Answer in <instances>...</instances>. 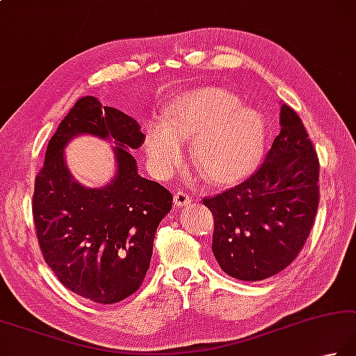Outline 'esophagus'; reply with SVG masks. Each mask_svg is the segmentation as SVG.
I'll use <instances>...</instances> for the list:
<instances>
[{"label":"esophagus","mask_w":356,"mask_h":356,"mask_svg":"<svg viewBox=\"0 0 356 356\" xmlns=\"http://www.w3.org/2000/svg\"><path fill=\"white\" fill-rule=\"evenodd\" d=\"M191 196H188L186 193L184 191H177L176 194H174V205L176 207H185L188 204H191Z\"/></svg>","instance_id":"34e87169"}]
</instances>
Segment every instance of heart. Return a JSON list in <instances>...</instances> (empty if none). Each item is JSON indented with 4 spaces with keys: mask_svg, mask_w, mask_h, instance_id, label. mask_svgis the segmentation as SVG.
<instances>
[{
    "mask_svg": "<svg viewBox=\"0 0 356 356\" xmlns=\"http://www.w3.org/2000/svg\"><path fill=\"white\" fill-rule=\"evenodd\" d=\"M207 180L236 184L253 172L266 142V122L253 108L241 106L234 94L220 88L186 92L166 108L163 123L146 129V157L159 177H168L182 160V145Z\"/></svg>",
    "mask_w": 356,
    "mask_h": 356,
    "instance_id": "obj_1",
    "label": "heart"
}]
</instances>
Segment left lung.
Returning <instances> with one entry per match:
<instances>
[{"label": "left lung", "instance_id": "left-lung-1", "mask_svg": "<svg viewBox=\"0 0 356 356\" xmlns=\"http://www.w3.org/2000/svg\"><path fill=\"white\" fill-rule=\"evenodd\" d=\"M281 132L252 177L204 205L213 213V254L227 275L262 281L301 252L319 204V160L301 118L289 104Z\"/></svg>", "mask_w": 356, "mask_h": 356}]
</instances>
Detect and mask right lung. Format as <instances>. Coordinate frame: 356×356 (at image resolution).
<instances>
[{"mask_svg":"<svg viewBox=\"0 0 356 356\" xmlns=\"http://www.w3.org/2000/svg\"><path fill=\"white\" fill-rule=\"evenodd\" d=\"M113 140L118 171L102 188L73 180L64 146L75 135ZM145 134L134 118L81 97L49 140L35 179L32 213L40 250L58 281L99 304H115L140 287L149 268L157 227L171 211L172 194L137 172L129 149Z\"/></svg>","mask_w":356,"mask_h":356,"instance_id":"1","label":"right lung"}]
</instances>
